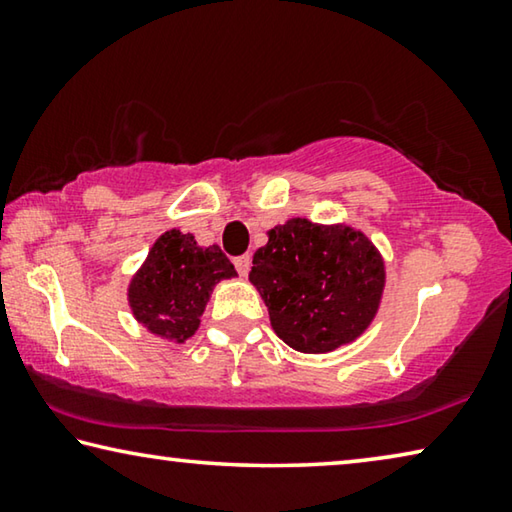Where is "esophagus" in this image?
Instances as JSON below:
<instances>
[{"label":"esophagus","instance_id":"1","mask_svg":"<svg viewBox=\"0 0 512 512\" xmlns=\"http://www.w3.org/2000/svg\"><path fill=\"white\" fill-rule=\"evenodd\" d=\"M232 262H235V268H237L239 275H248L250 264H253V259H250V255H239V257L232 259Z\"/></svg>","mask_w":512,"mask_h":512}]
</instances>
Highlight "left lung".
Instances as JSON below:
<instances>
[{
    "label": "left lung",
    "mask_w": 512,
    "mask_h": 512,
    "mask_svg": "<svg viewBox=\"0 0 512 512\" xmlns=\"http://www.w3.org/2000/svg\"><path fill=\"white\" fill-rule=\"evenodd\" d=\"M248 277L275 334L293 350L320 354L354 341L375 318L384 262L361 232L291 219L268 230Z\"/></svg>",
    "instance_id": "obj_1"
}]
</instances>
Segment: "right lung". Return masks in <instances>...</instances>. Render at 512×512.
I'll return each instance as SVG.
<instances>
[{
    "mask_svg": "<svg viewBox=\"0 0 512 512\" xmlns=\"http://www.w3.org/2000/svg\"><path fill=\"white\" fill-rule=\"evenodd\" d=\"M235 275L219 246L201 248L192 235L169 230L133 277L128 302L151 334L183 343L198 329L214 284Z\"/></svg>",
    "mask_w": 512,
    "mask_h": 512,
    "instance_id": "add662e5",
    "label": "right lung"
}]
</instances>
